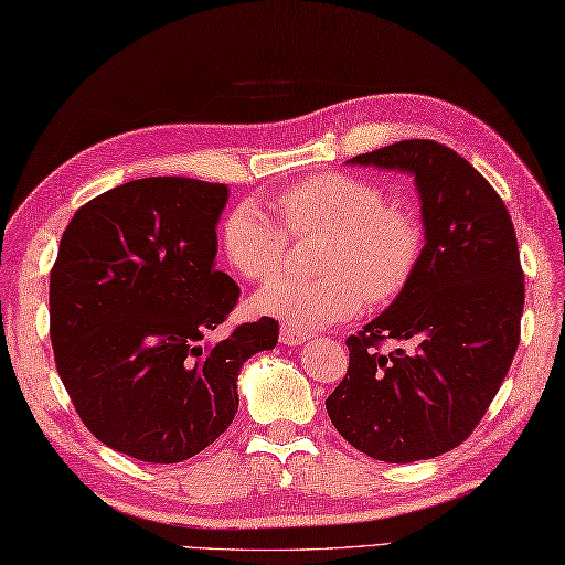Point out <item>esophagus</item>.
Instances as JSON below:
<instances>
[{
	"label": "esophagus",
	"mask_w": 565,
	"mask_h": 565,
	"mask_svg": "<svg viewBox=\"0 0 565 565\" xmlns=\"http://www.w3.org/2000/svg\"><path fill=\"white\" fill-rule=\"evenodd\" d=\"M279 340L281 344H289V347H296V344H303L308 340V334L301 332V330H294V328H281L279 332Z\"/></svg>",
	"instance_id": "34e87169"
}]
</instances>
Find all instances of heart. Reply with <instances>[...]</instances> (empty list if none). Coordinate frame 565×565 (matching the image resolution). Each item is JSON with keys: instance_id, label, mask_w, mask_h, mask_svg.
Wrapping results in <instances>:
<instances>
[{"instance_id": "obj_1", "label": "heart", "mask_w": 565, "mask_h": 565, "mask_svg": "<svg viewBox=\"0 0 565 565\" xmlns=\"http://www.w3.org/2000/svg\"><path fill=\"white\" fill-rule=\"evenodd\" d=\"M281 223L257 203L239 201L223 215L221 247L231 267L249 281L281 269L289 235H326L316 279L276 276L252 298L257 313L298 328H322L364 308L395 301L423 259L425 231L405 203L364 177L326 172L306 177L274 196Z\"/></svg>"}]
</instances>
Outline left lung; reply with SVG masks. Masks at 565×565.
<instances>
[{"mask_svg": "<svg viewBox=\"0 0 565 565\" xmlns=\"http://www.w3.org/2000/svg\"><path fill=\"white\" fill-rule=\"evenodd\" d=\"M347 162L415 177L425 247L411 286L347 338L350 366L328 415L371 459H431L478 427L518 352V235L488 179L441 142L401 140ZM388 339L406 350L381 353Z\"/></svg>", "mask_w": 565, "mask_h": 565, "instance_id": "obj_1", "label": "left lung"}]
</instances>
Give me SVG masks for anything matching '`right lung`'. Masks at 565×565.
Segmentation results:
<instances>
[{"instance_id": "obj_1", "label": "right lung", "mask_w": 565, "mask_h": 565, "mask_svg": "<svg viewBox=\"0 0 565 565\" xmlns=\"http://www.w3.org/2000/svg\"><path fill=\"white\" fill-rule=\"evenodd\" d=\"M225 184L148 177L104 191L72 215L51 271V342L79 419L148 463H179L237 413V374L274 350L259 318L201 344L233 313L239 286L215 269Z\"/></svg>"}]
</instances>
